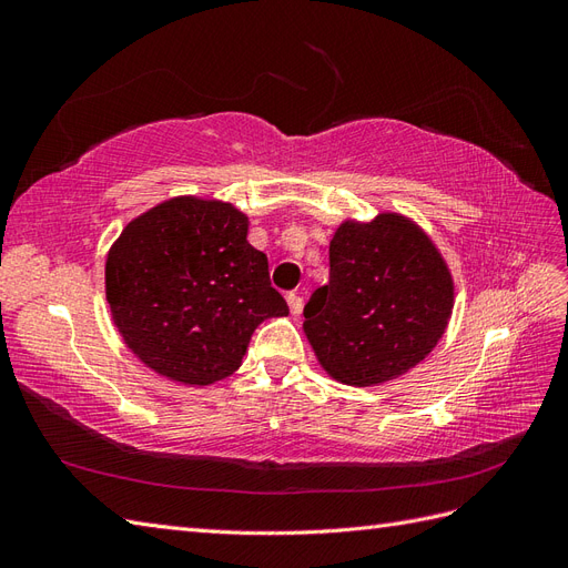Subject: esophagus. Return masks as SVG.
<instances>
[{"mask_svg":"<svg viewBox=\"0 0 568 568\" xmlns=\"http://www.w3.org/2000/svg\"><path fill=\"white\" fill-rule=\"evenodd\" d=\"M286 303H288L291 315H301V311H303V298H301L298 294H288V296H286Z\"/></svg>","mask_w":568,"mask_h":568,"instance_id":"obj_1","label":"esophagus"}]
</instances>
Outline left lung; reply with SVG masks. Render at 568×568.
I'll return each mask as SVG.
<instances>
[{
  "mask_svg": "<svg viewBox=\"0 0 568 568\" xmlns=\"http://www.w3.org/2000/svg\"><path fill=\"white\" fill-rule=\"evenodd\" d=\"M453 303V274L428 234L400 213H379L336 230L329 284L307 301L303 332L336 382L379 386L436 348Z\"/></svg>",
  "mask_w": 568,
  "mask_h": 568,
  "instance_id": "8db88e82",
  "label": "left lung"
}]
</instances>
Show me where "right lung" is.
Here are the masks:
<instances>
[{"label":"right lung","instance_id":"obj_1","mask_svg":"<svg viewBox=\"0 0 568 568\" xmlns=\"http://www.w3.org/2000/svg\"><path fill=\"white\" fill-rule=\"evenodd\" d=\"M232 203L178 196L120 232L106 301L125 346L170 382L209 386L242 367L255 326L288 315L267 255Z\"/></svg>","mask_w":568,"mask_h":568}]
</instances>
